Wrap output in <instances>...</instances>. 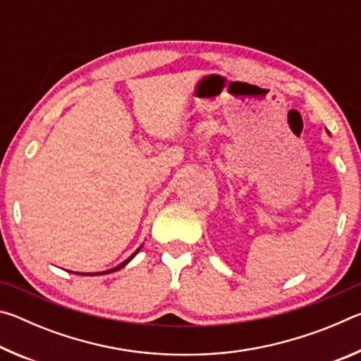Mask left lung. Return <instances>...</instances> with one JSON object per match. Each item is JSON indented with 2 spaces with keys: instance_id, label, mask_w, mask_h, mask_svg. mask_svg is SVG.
Masks as SVG:
<instances>
[{
  "instance_id": "1",
  "label": "left lung",
  "mask_w": 361,
  "mask_h": 361,
  "mask_svg": "<svg viewBox=\"0 0 361 361\" xmlns=\"http://www.w3.org/2000/svg\"><path fill=\"white\" fill-rule=\"evenodd\" d=\"M326 133H328V135H329V132H328V129H326Z\"/></svg>"
}]
</instances>
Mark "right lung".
Instances as JSON below:
<instances>
[{"label":"right lung","mask_w":361,"mask_h":361,"mask_svg":"<svg viewBox=\"0 0 361 361\" xmlns=\"http://www.w3.org/2000/svg\"><path fill=\"white\" fill-rule=\"evenodd\" d=\"M142 247H143V243H142V245H140V247L135 250V252H133V253L129 256V258L122 261L121 264H118L116 267H113V269H108V271H102V272H73V274H78V276H103V274H109V272L119 271V269H122L124 266H127V264H129V262H130L133 258H135V255L140 252V250H142Z\"/></svg>","instance_id":"right-lung-1"}]
</instances>
